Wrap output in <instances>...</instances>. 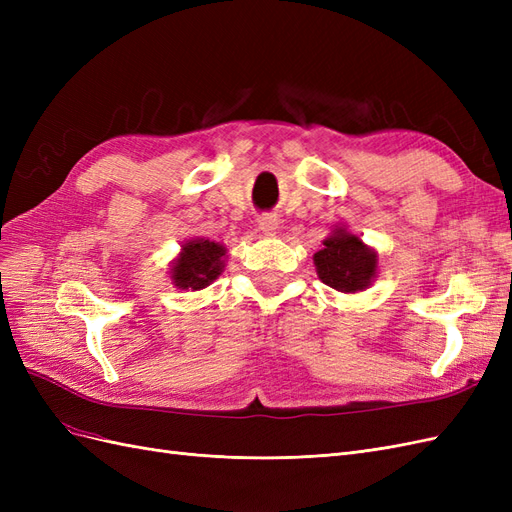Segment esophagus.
I'll return each instance as SVG.
<instances>
[{
    "label": "esophagus",
    "instance_id": "obj_1",
    "mask_svg": "<svg viewBox=\"0 0 512 512\" xmlns=\"http://www.w3.org/2000/svg\"><path fill=\"white\" fill-rule=\"evenodd\" d=\"M258 228L265 232V235H273V232L277 230L275 215H260V218H258Z\"/></svg>",
    "mask_w": 512,
    "mask_h": 512
}]
</instances>
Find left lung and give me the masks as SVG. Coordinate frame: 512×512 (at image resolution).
<instances>
[{
    "instance_id": "8db88e82",
    "label": "left lung",
    "mask_w": 512,
    "mask_h": 512,
    "mask_svg": "<svg viewBox=\"0 0 512 512\" xmlns=\"http://www.w3.org/2000/svg\"><path fill=\"white\" fill-rule=\"evenodd\" d=\"M314 254L320 280L339 292L365 290L378 271V254L344 226H337Z\"/></svg>"
}]
</instances>
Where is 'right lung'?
I'll use <instances>...</instances> for the list:
<instances>
[{
	"label": "right lung",
	"instance_id": "obj_1",
	"mask_svg": "<svg viewBox=\"0 0 512 512\" xmlns=\"http://www.w3.org/2000/svg\"><path fill=\"white\" fill-rule=\"evenodd\" d=\"M226 247L209 239H192L181 245V254L173 262L170 277L181 290L207 288L213 280H218L224 271Z\"/></svg>",
	"mask_w": 512,
	"mask_h": 512
}]
</instances>
